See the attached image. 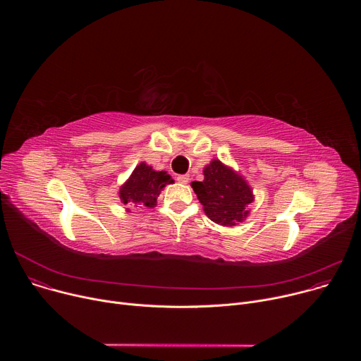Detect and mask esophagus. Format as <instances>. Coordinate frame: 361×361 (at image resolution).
<instances>
[{"instance_id":"34e87169","label":"esophagus","mask_w":361,"mask_h":361,"mask_svg":"<svg viewBox=\"0 0 361 361\" xmlns=\"http://www.w3.org/2000/svg\"><path fill=\"white\" fill-rule=\"evenodd\" d=\"M190 180V176L188 174H181V176H177V181L181 183V184H187Z\"/></svg>"}]
</instances>
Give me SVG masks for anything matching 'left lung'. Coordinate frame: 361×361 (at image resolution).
<instances>
[{
	"label": "left lung",
	"instance_id": "left-lung-1",
	"mask_svg": "<svg viewBox=\"0 0 361 361\" xmlns=\"http://www.w3.org/2000/svg\"><path fill=\"white\" fill-rule=\"evenodd\" d=\"M204 180L192 181L191 187L202 204V210L212 221L234 227L248 214L254 202L252 188L247 180L220 160H212L202 170Z\"/></svg>",
	"mask_w": 361,
	"mask_h": 361
}]
</instances>
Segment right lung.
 I'll return each instance as SVG.
<instances>
[{"instance_id": "add662e5", "label": "right lung", "mask_w": 361, "mask_h": 361, "mask_svg": "<svg viewBox=\"0 0 361 361\" xmlns=\"http://www.w3.org/2000/svg\"><path fill=\"white\" fill-rule=\"evenodd\" d=\"M174 180L167 174V171H156L147 163L141 161L128 180L120 187L118 197L120 201L126 205H133L134 207H156L157 198L163 188L167 184H173ZM130 209H127V213Z\"/></svg>"}]
</instances>
